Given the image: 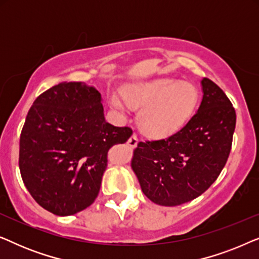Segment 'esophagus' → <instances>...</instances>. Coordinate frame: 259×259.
<instances>
[{"mask_svg": "<svg viewBox=\"0 0 259 259\" xmlns=\"http://www.w3.org/2000/svg\"><path fill=\"white\" fill-rule=\"evenodd\" d=\"M127 144H128L130 147H132V148L136 147L137 145H138V137H137V134H133V136L128 139V141H127Z\"/></svg>", "mask_w": 259, "mask_h": 259, "instance_id": "obj_1", "label": "esophagus"}]
</instances>
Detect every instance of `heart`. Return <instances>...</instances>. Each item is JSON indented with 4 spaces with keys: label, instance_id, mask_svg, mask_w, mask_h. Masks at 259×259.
Segmentation results:
<instances>
[{
    "label": "heart",
    "instance_id": "heart-1",
    "mask_svg": "<svg viewBox=\"0 0 259 259\" xmlns=\"http://www.w3.org/2000/svg\"><path fill=\"white\" fill-rule=\"evenodd\" d=\"M123 97L112 95L111 106L127 115L130 105L141 108L138 125L141 132L155 139L171 137L186 125L198 104V91L192 83L175 79H157L127 86Z\"/></svg>",
    "mask_w": 259,
    "mask_h": 259
}]
</instances>
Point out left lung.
<instances>
[{"instance_id":"1","label":"left lung","mask_w":259,"mask_h":259,"mask_svg":"<svg viewBox=\"0 0 259 259\" xmlns=\"http://www.w3.org/2000/svg\"><path fill=\"white\" fill-rule=\"evenodd\" d=\"M203 99L182 130L155 141H140L131 161L145 196L177 206L204 193L218 178L231 151L236 112L211 80L200 81Z\"/></svg>"}]
</instances>
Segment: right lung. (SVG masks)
I'll list each match as a JSON object with an SVG mask.
<instances>
[{
    "instance_id": "add662e5",
    "label": "right lung",
    "mask_w": 259,
    "mask_h": 259,
    "mask_svg": "<svg viewBox=\"0 0 259 259\" xmlns=\"http://www.w3.org/2000/svg\"><path fill=\"white\" fill-rule=\"evenodd\" d=\"M101 94L84 82L49 88L31 106L20 137V172L35 201L56 215L94 203L107 152L132 136L105 120Z\"/></svg>"
}]
</instances>
